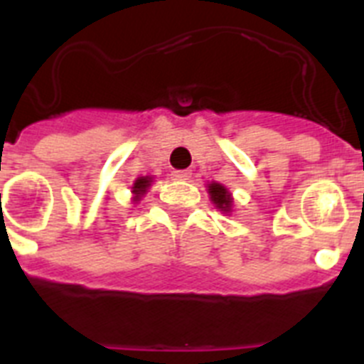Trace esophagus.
Returning a JSON list of instances; mask_svg holds the SVG:
<instances>
[{"label": "esophagus", "instance_id": "34e87169", "mask_svg": "<svg viewBox=\"0 0 364 364\" xmlns=\"http://www.w3.org/2000/svg\"><path fill=\"white\" fill-rule=\"evenodd\" d=\"M171 176L175 180H189V176H191V173L188 171V169H176V171L171 173Z\"/></svg>", "mask_w": 364, "mask_h": 364}]
</instances>
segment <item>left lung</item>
<instances>
[{
  "mask_svg": "<svg viewBox=\"0 0 364 364\" xmlns=\"http://www.w3.org/2000/svg\"><path fill=\"white\" fill-rule=\"evenodd\" d=\"M210 195H211V200H213V204L217 205L218 210L220 211H230L231 210V197L230 193H228V189L224 188V186L220 184H210Z\"/></svg>",
  "mask_w": 364,
  "mask_h": 364,
  "instance_id": "8db88e82",
  "label": "left lung"
}]
</instances>
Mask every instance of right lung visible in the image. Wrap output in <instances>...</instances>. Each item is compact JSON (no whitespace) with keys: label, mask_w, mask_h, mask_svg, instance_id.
Here are the masks:
<instances>
[{"label":"right lung","mask_w":364,"mask_h":364,"mask_svg":"<svg viewBox=\"0 0 364 364\" xmlns=\"http://www.w3.org/2000/svg\"><path fill=\"white\" fill-rule=\"evenodd\" d=\"M149 182H151L149 176H140V178H138L136 182H134L133 193H134V195H136V197H134V198H138V197H140V195H144V193L147 191V188H149Z\"/></svg>","instance_id":"1"}]
</instances>
